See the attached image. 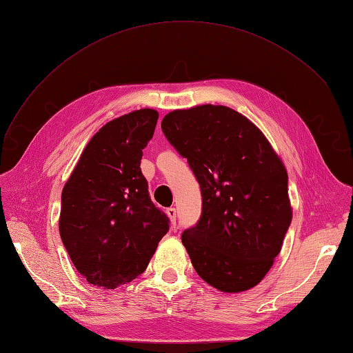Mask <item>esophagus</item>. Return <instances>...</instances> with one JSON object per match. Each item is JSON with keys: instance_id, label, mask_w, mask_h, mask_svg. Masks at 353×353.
<instances>
[{"instance_id": "esophagus-1", "label": "esophagus", "mask_w": 353, "mask_h": 353, "mask_svg": "<svg viewBox=\"0 0 353 353\" xmlns=\"http://www.w3.org/2000/svg\"><path fill=\"white\" fill-rule=\"evenodd\" d=\"M166 215H168V218L170 221V227L176 228V210H175V208H169L166 210Z\"/></svg>"}]
</instances>
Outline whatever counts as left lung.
<instances>
[{
  "mask_svg": "<svg viewBox=\"0 0 353 353\" xmlns=\"http://www.w3.org/2000/svg\"><path fill=\"white\" fill-rule=\"evenodd\" d=\"M162 131L201 190V216L181 236L196 272L223 293L250 290L271 270L292 222L281 157L227 105L172 110Z\"/></svg>",
  "mask_w": 353,
  "mask_h": 353,
  "instance_id": "obj_1",
  "label": "left lung"
}]
</instances>
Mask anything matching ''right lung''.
<instances>
[{"label":"right lung","instance_id":"add662e5","mask_svg":"<svg viewBox=\"0 0 353 353\" xmlns=\"http://www.w3.org/2000/svg\"><path fill=\"white\" fill-rule=\"evenodd\" d=\"M157 117L154 109H140L103 125L63 187L60 237L92 285L109 290L131 283L169 230L140 169Z\"/></svg>","mask_w":353,"mask_h":353}]
</instances>
